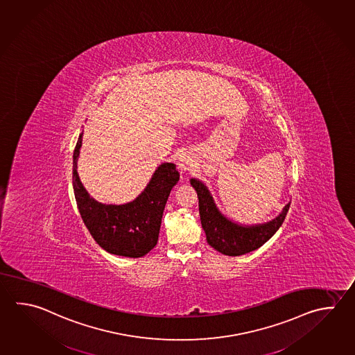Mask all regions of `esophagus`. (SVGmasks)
<instances>
[{
    "mask_svg": "<svg viewBox=\"0 0 355 355\" xmlns=\"http://www.w3.org/2000/svg\"><path fill=\"white\" fill-rule=\"evenodd\" d=\"M177 164H178V167L181 168L183 172H186V171H189V168L192 167V159L186 154H182V155L178 157Z\"/></svg>",
    "mask_w": 355,
    "mask_h": 355,
    "instance_id": "34e87169",
    "label": "esophagus"
}]
</instances>
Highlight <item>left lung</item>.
Segmentation results:
<instances>
[{
    "mask_svg": "<svg viewBox=\"0 0 355 355\" xmlns=\"http://www.w3.org/2000/svg\"><path fill=\"white\" fill-rule=\"evenodd\" d=\"M198 196L200 217L206 239L214 250L227 256H240L261 248L280 228L286 217L290 202L271 221L242 225L222 214L207 186L198 178H191Z\"/></svg>",
    "mask_w": 355,
    "mask_h": 355,
    "instance_id": "1",
    "label": "left lung"
}]
</instances>
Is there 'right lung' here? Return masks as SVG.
I'll return each instance as SVG.
<instances>
[{
    "label": "right lung",
    "instance_id": "right-lung-1",
    "mask_svg": "<svg viewBox=\"0 0 355 355\" xmlns=\"http://www.w3.org/2000/svg\"><path fill=\"white\" fill-rule=\"evenodd\" d=\"M81 144L83 132L73 155V187L81 218L89 232L109 254L133 259L147 254L157 245L168 197L180 181L175 164L171 162L159 164L133 201L105 205L90 197L79 178L78 159Z\"/></svg>",
    "mask_w": 355,
    "mask_h": 355
}]
</instances>
